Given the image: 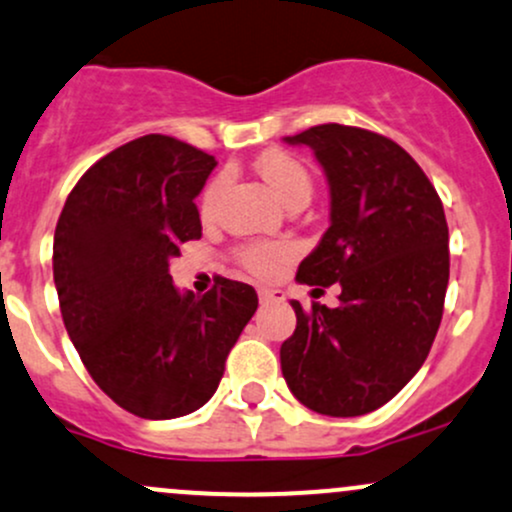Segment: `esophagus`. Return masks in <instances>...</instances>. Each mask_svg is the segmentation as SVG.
<instances>
[{
  "mask_svg": "<svg viewBox=\"0 0 512 512\" xmlns=\"http://www.w3.org/2000/svg\"><path fill=\"white\" fill-rule=\"evenodd\" d=\"M257 296H260V303H282L284 301V291L282 289H257Z\"/></svg>",
  "mask_w": 512,
  "mask_h": 512,
  "instance_id": "esophagus-1",
  "label": "esophagus"
}]
</instances>
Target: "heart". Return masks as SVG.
<instances>
[{"label": "heart", "instance_id": "obj_1", "mask_svg": "<svg viewBox=\"0 0 512 512\" xmlns=\"http://www.w3.org/2000/svg\"><path fill=\"white\" fill-rule=\"evenodd\" d=\"M257 174L267 182V187L272 189L284 204H289L291 199H308L311 196V174L306 167L289 153H269L257 160ZM223 192V179H213L206 187L204 196H201V213L211 216L216 211L218 196ZM291 255V247L286 243H252L238 250V260L247 272L255 274V277H272L277 274V269L282 267V262Z\"/></svg>", "mask_w": 512, "mask_h": 512}]
</instances>
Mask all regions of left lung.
<instances>
[{
  "label": "left lung",
  "instance_id": "1",
  "mask_svg": "<svg viewBox=\"0 0 512 512\" xmlns=\"http://www.w3.org/2000/svg\"><path fill=\"white\" fill-rule=\"evenodd\" d=\"M308 145L330 187V228L299 265L308 286L340 284V306L296 311L282 374L311 411L352 418L389 403L423 367L442 320L449 230L435 187L391 138L340 123L313 126Z\"/></svg>",
  "mask_w": 512,
  "mask_h": 512
}]
</instances>
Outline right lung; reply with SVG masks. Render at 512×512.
Here are the masks:
<instances>
[{"instance_id": "obj_1", "label": "right lung", "mask_w": 512, "mask_h": 512, "mask_svg": "<svg viewBox=\"0 0 512 512\" xmlns=\"http://www.w3.org/2000/svg\"><path fill=\"white\" fill-rule=\"evenodd\" d=\"M213 167L177 138H136L82 174L55 226L67 335L99 389L145 420L204 406L257 311L250 284L218 277L204 296L172 284L179 245L201 238L194 199Z\"/></svg>"}]
</instances>
